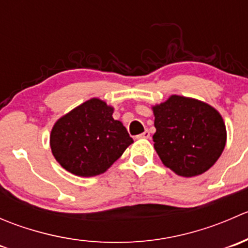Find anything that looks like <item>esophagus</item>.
<instances>
[{
    "label": "esophagus",
    "mask_w": 248,
    "mask_h": 248,
    "mask_svg": "<svg viewBox=\"0 0 248 248\" xmlns=\"http://www.w3.org/2000/svg\"><path fill=\"white\" fill-rule=\"evenodd\" d=\"M150 138V132L147 131H145V132H142L141 134H139V136H137V139H149Z\"/></svg>",
    "instance_id": "1"
}]
</instances>
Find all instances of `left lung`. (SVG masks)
Listing matches in <instances>:
<instances>
[{
	"mask_svg": "<svg viewBox=\"0 0 248 248\" xmlns=\"http://www.w3.org/2000/svg\"><path fill=\"white\" fill-rule=\"evenodd\" d=\"M152 110L154 146L167 168L192 177L216 163L227 141L226 124L216 109L198 99L172 94Z\"/></svg>",
	"mask_w": 248,
	"mask_h": 248,
	"instance_id": "8db88e82",
	"label": "left lung"
}]
</instances>
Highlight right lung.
Returning a JSON list of instances; mask_svg holds the SVG:
<instances>
[{
    "label": "right lung",
    "mask_w": 248,
    "mask_h": 248,
    "mask_svg": "<svg viewBox=\"0 0 248 248\" xmlns=\"http://www.w3.org/2000/svg\"><path fill=\"white\" fill-rule=\"evenodd\" d=\"M112 112L106 102L91 98L57 120L50 147L62 168L77 176H96L122 156L133 139Z\"/></svg>",
    "instance_id": "obj_1"
}]
</instances>
